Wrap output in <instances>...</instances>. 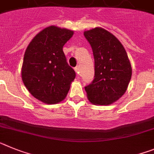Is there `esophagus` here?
Returning a JSON list of instances; mask_svg holds the SVG:
<instances>
[{"label":"esophagus","instance_id":"obj_1","mask_svg":"<svg viewBox=\"0 0 154 154\" xmlns=\"http://www.w3.org/2000/svg\"><path fill=\"white\" fill-rule=\"evenodd\" d=\"M74 70H75L76 73H77V75H79V73H80V67H79L78 66H76V67L74 68Z\"/></svg>","mask_w":154,"mask_h":154}]
</instances>
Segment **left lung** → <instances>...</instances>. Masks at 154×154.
Returning <instances> with one entry per match:
<instances>
[{"label":"left lung","instance_id":"1","mask_svg":"<svg viewBox=\"0 0 154 154\" xmlns=\"http://www.w3.org/2000/svg\"><path fill=\"white\" fill-rule=\"evenodd\" d=\"M93 50L94 78L85 87L94 105H109L125 93L132 77V66L125 48L114 35L102 28L84 32Z\"/></svg>","mask_w":154,"mask_h":154}]
</instances>
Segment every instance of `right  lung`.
Returning <instances> with one entry per match:
<instances>
[{
  "label": "right lung",
  "instance_id": "obj_1",
  "mask_svg": "<svg viewBox=\"0 0 154 154\" xmlns=\"http://www.w3.org/2000/svg\"><path fill=\"white\" fill-rule=\"evenodd\" d=\"M73 35V31L51 25L40 31L25 50L21 79L31 94L45 104L63 101L75 79L63 51Z\"/></svg>",
  "mask_w": 154,
  "mask_h": 154
}]
</instances>
